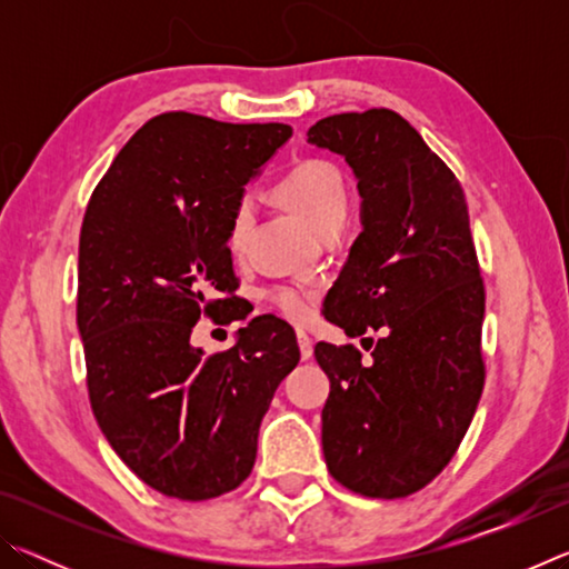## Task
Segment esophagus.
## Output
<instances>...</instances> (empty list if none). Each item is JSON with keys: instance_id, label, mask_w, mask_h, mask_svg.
Masks as SVG:
<instances>
[{"instance_id": "34e87169", "label": "esophagus", "mask_w": 569, "mask_h": 569, "mask_svg": "<svg viewBox=\"0 0 569 569\" xmlns=\"http://www.w3.org/2000/svg\"><path fill=\"white\" fill-rule=\"evenodd\" d=\"M296 339H298V349H301V359L308 361L313 356V341L308 339L306 331H296Z\"/></svg>"}]
</instances>
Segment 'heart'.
Returning <instances> with one entry per match:
<instances>
[{
    "label": "heart",
    "instance_id": "1",
    "mask_svg": "<svg viewBox=\"0 0 569 569\" xmlns=\"http://www.w3.org/2000/svg\"><path fill=\"white\" fill-rule=\"evenodd\" d=\"M276 196L319 236L331 228H341L346 213H349V190H346L341 170L319 158L303 160L288 170L283 180L276 186ZM250 226H253V203L248 198H240L233 208V216H230L228 246L233 250L243 248ZM313 298L316 291H301V288L291 286L271 291L273 306L293 321L306 319Z\"/></svg>",
    "mask_w": 569,
    "mask_h": 569
}]
</instances>
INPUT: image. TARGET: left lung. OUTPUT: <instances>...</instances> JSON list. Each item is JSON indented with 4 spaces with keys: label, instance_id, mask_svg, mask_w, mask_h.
Returning <instances> with one entry per match:
<instances>
[{
    "label": "left lung",
    "instance_id": "left-lung-1",
    "mask_svg": "<svg viewBox=\"0 0 569 569\" xmlns=\"http://www.w3.org/2000/svg\"><path fill=\"white\" fill-rule=\"evenodd\" d=\"M308 142L349 162L361 196V233L323 316L346 336L381 331L366 366L353 346L316 343L331 381L323 457L351 492L407 497L455 457L485 387V283L465 190L391 110L331 114Z\"/></svg>",
    "mask_w": 569,
    "mask_h": 569
}]
</instances>
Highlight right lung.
<instances>
[{
    "label": "right lung",
    "mask_w": 569,
    "mask_h": 569,
    "mask_svg": "<svg viewBox=\"0 0 569 569\" xmlns=\"http://www.w3.org/2000/svg\"><path fill=\"white\" fill-rule=\"evenodd\" d=\"M291 124L166 112L132 134L94 188L80 230L77 329L104 439L148 487L203 502L236 489L258 429L296 369V333L256 316L206 356L190 333L238 288L228 226ZM233 321V319H228Z\"/></svg>",
    "instance_id": "1"
}]
</instances>
